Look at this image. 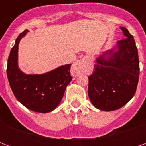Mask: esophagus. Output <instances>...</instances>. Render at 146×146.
<instances>
[{
    "mask_svg": "<svg viewBox=\"0 0 146 146\" xmlns=\"http://www.w3.org/2000/svg\"><path fill=\"white\" fill-rule=\"evenodd\" d=\"M88 64V59L87 58H82L75 62L71 67V73L73 76H77L82 73L85 70Z\"/></svg>",
    "mask_w": 146,
    "mask_h": 146,
    "instance_id": "34e87169",
    "label": "esophagus"
}]
</instances>
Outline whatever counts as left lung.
<instances>
[{"label": "left lung", "instance_id": "8db88e82", "mask_svg": "<svg viewBox=\"0 0 146 146\" xmlns=\"http://www.w3.org/2000/svg\"><path fill=\"white\" fill-rule=\"evenodd\" d=\"M120 29L125 38L98 57L89 76V99L102 111H115L124 106L133 97L138 85L139 61L136 43L127 29Z\"/></svg>", "mask_w": 146, "mask_h": 146}]
</instances>
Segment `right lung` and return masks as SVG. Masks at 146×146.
Wrapping results in <instances>:
<instances>
[{
  "label": "right lung",
  "mask_w": 146,
  "mask_h": 146,
  "mask_svg": "<svg viewBox=\"0 0 146 146\" xmlns=\"http://www.w3.org/2000/svg\"><path fill=\"white\" fill-rule=\"evenodd\" d=\"M26 30L17 37L7 60V74L15 97L31 111L48 113L54 111L62 100L65 89L71 82V64L60 66L43 74H26L18 66V47Z\"/></svg>",
  "instance_id": "1"
}]
</instances>
